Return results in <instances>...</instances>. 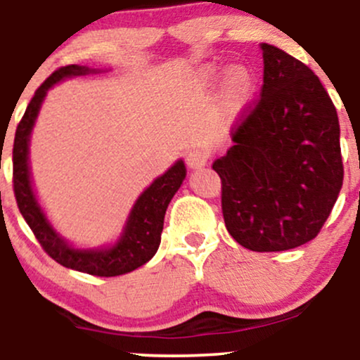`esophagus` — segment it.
I'll return each mask as SVG.
<instances>
[{
  "label": "esophagus",
  "mask_w": 360,
  "mask_h": 360,
  "mask_svg": "<svg viewBox=\"0 0 360 360\" xmlns=\"http://www.w3.org/2000/svg\"><path fill=\"white\" fill-rule=\"evenodd\" d=\"M207 160H209V155L202 150H193L188 153L186 157V163L191 170L202 169V167L207 165Z\"/></svg>",
  "instance_id": "obj_1"
}]
</instances>
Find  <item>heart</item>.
Returning <instances> with one entry per match:
<instances>
[{
	"label": "heart",
	"mask_w": 360,
	"mask_h": 360,
	"mask_svg": "<svg viewBox=\"0 0 360 360\" xmlns=\"http://www.w3.org/2000/svg\"><path fill=\"white\" fill-rule=\"evenodd\" d=\"M221 69H207V78H216ZM256 92V76L245 66H235L226 72L223 83V99L230 108H242L252 99Z\"/></svg>",
	"instance_id": "heart-1"
}]
</instances>
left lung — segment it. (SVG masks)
Returning a JSON list of instances; mask_svg holds the SVG:
<instances>
[{
  "label": "left lung",
  "instance_id": "8db88e82",
  "mask_svg": "<svg viewBox=\"0 0 360 360\" xmlns=\"http://www.w3.org/2000/svg\"><path fill=\"white\" fill-rule=\"evenodd\" d=\"M261 99L212 163L231 237L256 252L317 237L343 184L340 123L321 79L284 50L261 43Z\"/></svg>",
  "mask_w": 360,
  "mask_h": 360
}]
</instances>
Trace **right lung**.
<instances>
[{"label": "right lung", "mask_w": 360, "mask_h": 360, "mask_svg": "<svg viewBox=\"0 0 360 360\" xmlns=\"http://www.w3.org/2000/svg\"><path fill=\"white\" fill-rule=\"evenodd\" d=\"M104 71L108 69L71 64L52 72L36 90L17 127L15 141H13V191L25 223L29 224L50 257L71 270L97 275V277H116L143 266L157 254L162 240L167 207L186 177V165L183 160H177L137 197L118 238L111 244L97 245V248H78L69 242L60 231H57L39 203L32 184L31 165H29L31 134L49 90L68 78L97 75Z\"/></svg>", "instance_id": "1"}]
</instances>
